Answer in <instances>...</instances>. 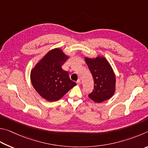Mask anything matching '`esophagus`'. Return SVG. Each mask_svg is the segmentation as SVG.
Returning a JSON list of instances; mask_svg holds the SVG:
<instances>
[{"label":"esophagus","mask_w":148,"mask_h":148,"mask_svg":"<svg viewBox=\"0 0 148 148\" xmlns=\"http://www.w3.org/2000/svg\"><path fill=\"white\" fill-rule=\"evenodd\" d=\"M81 80L79 79L78 81H77V85H80V84H81Z\"/></svg>","instance_id":"obj_1"}]
</instances>
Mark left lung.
<instances>
[{
    "label": "left lung",
    "instance_id": "left-lung-1",
    "mask_svg": "<svg viewBox=\"0 0 148 148\" xmlns=\"http://www.w3.org/2000/svg\"><path fill=\"white\" fill-rule=\"evenodd\" d=\"M94 81L93 92L88 97L95 103H101L112 97L116 90V76L112 67L103 56L95 58L85 57Z\"/></svg>",
    "mask_w": 148,
    "mask_h": 148
}]
</instances>
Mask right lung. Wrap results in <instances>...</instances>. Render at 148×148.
<instances>
[{"label": "right lung", "instance_id": "right-lung-1", "mask_svg": "<svg viewBox=\"0 0 148 148\" xmlns=\"http://www.w3.org/2000/svg\"><path fill=\"white\" fill-rule=\"evenodd\" d=\"M68 58L60 49H54L31 70L30 79L33 87L40 96L48 101L61 99L77 85L70 79L68 73L62 68Z\"/></svg>", "mask_w": 148, "mask_h": 148}]
</instances>
